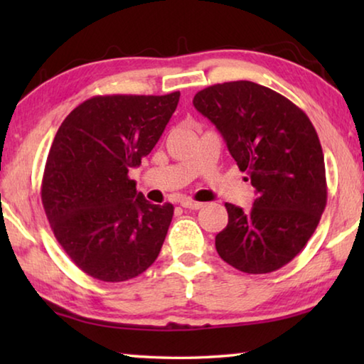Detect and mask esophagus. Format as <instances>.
Returning <instances> with one entry per match:
<instances>
[{"label":"esophagus","instance_id":"obj_1","mask_svg":"<svg viewBox=\"0 0 364 364\" xmlns=\"http://www.w3.org/2000/svg\"><path fill=\"white\" fill-rule=\"evenodd\" d=\"M180 204L184 208H189V210H199V208L204 207V204H202V202H196V200H191V199H183Z\"/></svg>","mask_w":364,"mask_h":364}]
</instances>
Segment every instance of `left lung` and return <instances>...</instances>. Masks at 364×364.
Segmentation results:
<instances>
[{"instance_id": "left-lung-1", "label": "left lung", "mask_w": 364, "mask_h": 364, "mask_svg": "<svg viewBox=\"0 0 364 364\" xmlns=\"http://www.w3.org/2000/svg\"><path fill=\"white\" fill-rule=\"evenodd\" d=\"M193 104L217 127L257 193L250 210L225 204L218 255L249 274L282 268L305 247L328 200L315 127L287 97L247 80L208 86Z\"/></svg>"}]
</instances>
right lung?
I'll list each match as a JSON object with an SVG mask.
<instances>
[{
	"mask_svg": "<svg viewBox=\"0 0 364 364\" xmlns=\"http://www.w3.org/2000/svg\"><path fill=\"white\" fill-rule=\"evenodd\" d=\"M180 91L95 96L65 117L48 154L41 202L58 242L91 278L120 282L156 262L173 205L128 178L167 127Z\"/></svg>",
	"mask_w": 364,
	"mask_h": 364,
	"instance_id": "obj_1",
	"label": "right lung"
}]
</instances>
